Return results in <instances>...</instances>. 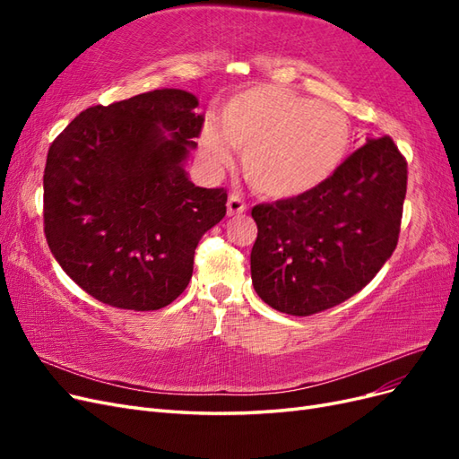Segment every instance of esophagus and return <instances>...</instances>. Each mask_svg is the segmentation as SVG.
Listing matches in <instances>:
<instances>
[{
    "mask_svg": "<svg viewBox=\"0 0 459 459\" xmlns=\"http://www.w3.org/2000/svg\"><path fill=\"white\" fill-rule=\"evenodd\" d=\"M247 203L238 195V193H231V195L228 197V214L230 216H238V214H243L247 212Z\"/></svg>",
    "mask_w": 459,
    "mask_h": 459,
    "instance_id": "esophagus-1",
    "label": "esophagus"
}]
</instances>
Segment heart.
Masks as SVG:
<instances>
[{
  "label": "heart",
  "mask_w": 459,
  "mask_h": 459,
  "mask_svg": "<svg viewBox=\"0 0 459 459\" xmlns=\"http://www.w3.org/2000/svg\"><path fill=\"white\" fill-rule=\"evenodd\" d=\"M219 134L208 124L201 135L206 159L231 160L230 147L243 151L247 182L266 197L304 195L339 170L349 155L352 128L337 107L317 103L281 86H258L226 103Z\"/></svg>",
  "instance_id": "heart-1"
}]
</instances>
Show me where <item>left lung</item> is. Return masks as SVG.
Here are the masks:
<instances>
[{
    "label": "left lung",
    "mask_w": 459,
    "mask_h": 459,
    "mask_svg": "<svg viewBox=\"0 0 459 459\" xmlns=\"http://www.w3.org/2000/svg\"><path fill=\"white\" fill-rule=\"evenodd\" d=\"M406 184L408 162L383 135L319 187L253 206L258 297L283 314L312 316L362 290L396 248Z\"/></svg>",
    "instance_id": "left-lung-1"
}]
</instances>
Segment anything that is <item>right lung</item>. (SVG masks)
<instances>
[{
	"label": "right lung",
	"instance_id": "right-lung-1",
	"mask_svg": "<svg viewBox=\"0 0 459 459\" xmlns=\"http://www.w3.org/2000/svg\"><path fill=\"white\" fill-rule=\"evenodd\" d=\"M184 90L90 107L55 137L44 170V233L88 295L122 310H159L184 293L203 235L228 191L184 170L204 117Z\"/></svg>",
	"mask_w": 459,
	"mask_h": 459
}]
</instances>
